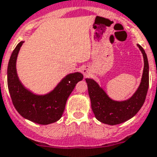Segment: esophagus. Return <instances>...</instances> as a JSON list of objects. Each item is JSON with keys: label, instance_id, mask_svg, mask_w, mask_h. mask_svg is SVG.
<instances>
[{"label": "esophagus", "instance_id": "1", "mask_svg": "<svg viewBox=\"0 0 157 157\" xmlns=\"http://www.w3.org/2000/svg\"><path fill=\"white\" fill-rule=\"evenodd\" d=\"M82 74H83V75L85 76V77H87V76H89L90 75V68L88 67H84L83 68H82Z\"/></svg>", "mask_w": 157, "mask_h": 157}]
</instances>
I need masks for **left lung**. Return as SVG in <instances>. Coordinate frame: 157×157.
<instances>
[{
	"label": "left lung",
	"mask_w": 157,
	"mask_h": 157,
	"mask_svg": "<svg viewBox=\"0 0 157 157\" xmlns=\"http://www.w3.org/2000/svg\"><path fill=\"white\" fill-rule=\"evenodd\" d=\"M144 58V70L140 86L132 96L124 101H114L92 78H86L91 108L95 117L104 124L115 125L132 118L142 107L148 92V62L147 55L140 45L137 44Z\"/></svg>",
	"instance_id": "left-lung-1"
}]
</instances>
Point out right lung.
Instances as JSON below:
<instances>
[{
  "label": "right lung",
  "mask_w": 157,
  "mask_h": 157,
  "mask_svg": "<svg viewBox=\"0 0 157 157\" xmlns=\"http://www.w3.org/2000/svg\"><path fill=\"white\" fill-rule=\"evenodd\" d=\"M24 41L13 50L8 65V87L13 105L24 118L40 124H48L62 117L67 100L74 88L83 78L79 72L69 74L53 90L44 95L35 94L24 86L17 75V59Z\"/></svg>",
  "instance_id": "add662e5"
}]
</instances>
